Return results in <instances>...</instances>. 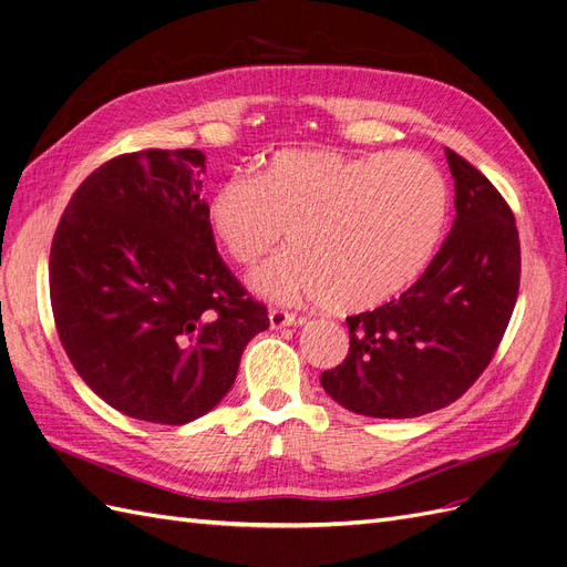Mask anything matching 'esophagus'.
<instances>
[{"instance_id": "34e87169", "label": "esophagus", "mask_w": 567, "mask_h": 567, "mask_svg": "<svg viewBox=\"0 0 567 567\" xmlns=\"http://www.w3.org/2000/svg\"><path fill=\"white\" fill-rule=\"evenodd\" d=\"M269 323H271V329H284V326L302 323V319H298L293 312L284 310V307H271V310H269Z\"/></svg>"}]
</instances>
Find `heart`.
Wrapping results in <instances>:
<instances>
[{"mask_svg":"<svg viewBox=\"0 0 567 567\" xmlns=\"http://www.w3.org/2000/svg\"><path fill=\"white\" fill-rule=\"evenodd\" d=\"M447 203V182L423 153L286 148L262 175L236 173L217 184L208 219L244 267L277 252L290 229L296 250L252 274L257 293L357 312L419 277L440 241Z\"/></svg>","mask_w":567,"mask_h":567,"instance_id":"obj_1","label":"heart"}]
</instances>
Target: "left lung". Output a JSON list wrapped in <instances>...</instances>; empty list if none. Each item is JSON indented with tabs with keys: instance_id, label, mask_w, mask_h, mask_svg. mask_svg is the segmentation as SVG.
Listing matches in <instances>:
<instances>
[{
	"instance_id": "left-lung-1",
	"label": "left lung",
	"mask_w": 567,
	"mask_h": 567,
	"mask_svg": "<svg viewBox=\"0 0 567 567\" xmlns=\"http://www.w3.org/2000/svg\"><path fill=\"white\" fill-rule=\"evenodd\" d=\"M447 153L454 227L419 281L348 317L350 352L319 381L354 414L414 419L456 402L499 348L520 288L516 217L496 186Z\"/></svg>"
}]
</instances>
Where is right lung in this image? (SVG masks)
Segmentation results:
<instances>
[{"mask_svg":"<svg viewBox=\"0 0 567 567\" xmlns=\"http://www.w3.org/2000/svg\"><path fill=\"white\" fill-rule=\"evenodd\" d=\"M196 148L111 158L65 205L49 252L61 346L120 414L184 425L225 398L252 336L269 329L221 260Z\"/></svg>","mask_w":567,"mask_h":567,"instance_id":"add662e5","label":"right lung"}]
</instances>
